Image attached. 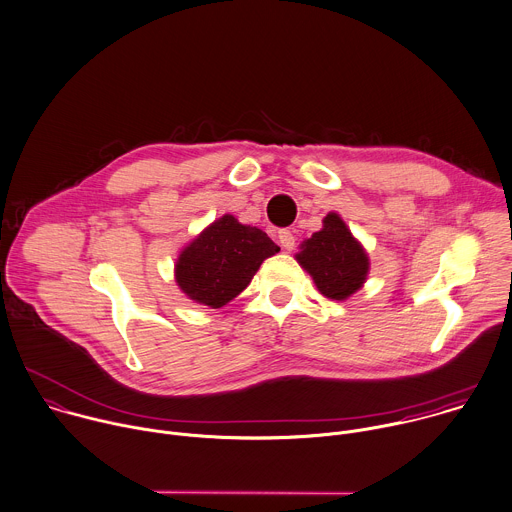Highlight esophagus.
Returning a JSON list of instances; mask_svg holds the SVG:
<instances>
[{
    "label": "esophagus",
    "mask_w": 512,
    "mask_h": 512,
    "mask_svg": "<svg viewBox=\"0 0 512 512\" xmlns=\"http://www.w3.org/2000/svg\"><path fill=\"white\" fill-rule=\"evenodd\" d=\"M278 242H280V246L284 250H292L294 244H296V238H294V234L290 230H280L278 232Z\"/></svg>",
    "instance_id": "34e87169"
}]
</instances>
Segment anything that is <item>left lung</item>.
Listing matches in <instances>:
<instances>
[{
  "instance_id": "1",
  "label": "left lung",
  "mask_w": 512,
  "mask_h": 512,
  "mask_svg": "<svg viewBox=\"0 0 512 512\" xmlns=\"http://www.w3.org/2000/svg\"><path fill=\"white\" fill-rule=\"evenodd\" d=\"M296 260L314 278L316 288L332 300H344L354 294L368 274L364 248L334 212L324 218V228L302 244Z\"/></svg>"
}]
</instances>
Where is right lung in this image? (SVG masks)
<instances>
[{"label": "right lung", "mask_w": 512, "mask_h": 512, "mask_svg": "<svg viewBox=\"0 0 512 512\" xmlns=\"http://www.w3.org/2000/svg\"><path fill=\"white\" fill-rule=\"evenodd\" d=\"M278 250L266 232L226 214L180 254L176 282L192 300L220 308L236 298L260 264Z\"/></svg>", "instance_id": "add662e5"}]
</instances>
